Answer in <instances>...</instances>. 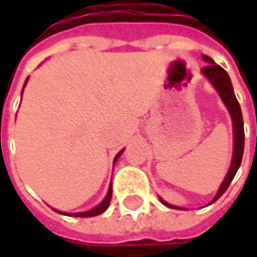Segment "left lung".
I'll list each match as a JSON object with an SVG mask.
<instances>
[{
	"instance_id": "left-lung-1",
	"label": "left lung",
	"mask_w": 257,
	"mask_h": 257,
	"mask_svg": "<svg viewBox=\"0 0 257 257\" xmlns=\"http://www.w3.org/2000/svg\"><path fill=\"white\" fill-rule=\"evenodd\" d=\"M203 60L209 64L202 68L203 75L212 83V85L217 90V93L220 95L222 101L224 103V105L227 107L229 113H230V117H232L233 121V157H232V163H230V169L226 174L224 180H223L222 186L219 189L217 194L214 196V199L212 200V203H214L223 193L227 190L229 184L232 183L234 174L237 173L239 167H240V163H242V157H243V150H244V128H243V117H242V110H240V105H239V101L234 95V91H233L232 81H230V77L229 74L223 70L220 65L214 64L210 57L207 55H203ZM160 202L166 204L167 207H173V209H180V207H176V206H172L169 203H166L163 199H160ZM183 210V209H182Z\"/></svg>"
}]
</instances>
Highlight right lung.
Masks as SVG:
<instances>
[{"mask_svg":"<svg viewBox=\"0 0 257 257\" xmlns=\"http://www.w3.org/2000/svg\"><path fill=\"white\" fill-rule=\"evenodd\" d=\"M27 81H28V78L25 80V84H27ZM24 84V87H25ZM23 91H24V88H23ZM124 150H121L120 153H117L115 156V159H114V163H115V160L121 156ZM110 200H111V187L108 189V193H107V196H105V199H104L103 202L100 203L97 207H94L91 210H88V212H83V213H64V212H57L61 213V214H68V216H75V217H93V216H98V214H101L103 212H105L107 209H108V206H110Z\"/></svg>","mask_w":257,"mask_h":257,"instance_id":"right-lung-1","label":"right lung"}]
</instances>
